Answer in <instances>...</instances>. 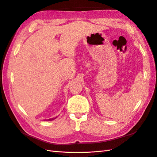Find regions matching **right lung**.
<instances>
[{
    "label": "right lung",
    "mask_w": 157,
    "mask_h": 157,
    "mask_svg": "<svg viewBox=\"0 0 157 157\" xmlns=\"http://www.w3.org/2000/svg\"><path fill=\"white\" fill-rule=\"evenodd\" d=\"M56 117H55V118H52V119H48V120H49V121H52V120H54V119H56Z\"/></svg>",
    "instance_id": "1"
}]
</instances>
